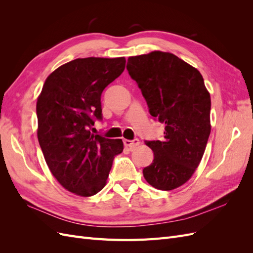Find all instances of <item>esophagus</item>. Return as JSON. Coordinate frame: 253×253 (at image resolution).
Here are the masks:
<instances>
[{"label": "esophagus", "instance_id": "34e87169", "mask_svg": "<svg viewBox=\"0 0 253 253\" xmlns=\"http://www.w3.org/2000/svg\"><path fill=\"white\" fill-rule=\"evenodd\" d=\"M139 143H140V141H139V139H137V138H135V139H133V140L124 139V144L126 145V147H128L131 150H133L134 148H136L137 145H139Z\"/></svg>", "mask_w": 253, "mask_h": 253}]
</instances>
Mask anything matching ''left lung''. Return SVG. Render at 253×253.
<instances>
[{
    "mask_svg": "<svg viewBox=\"0 0 253 253\" xmlns=\"http://www.w3.org/2000/svg\"><path fill=\"white\" fill-rule=\"evenodd\" d=\"M126 70L149 112L165 126L162 140L145 141L154 159L142 173L158 190L188 181L200 165L211 131L210 94L196 68L170 52L129 57Z\"/></svg>",
    "mask_w": 253,
    "mask_h": 253,
    "instance_id": "left-lung-1",
    "label": "left lung"
}]
</instances>
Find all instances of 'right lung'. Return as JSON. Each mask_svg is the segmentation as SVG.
<instances>
[{"label": "right lung", "instance_id": "1", "mask_svg": "<svg viewBox=\"0 0 253 253\" xmlns=\"http://www.w3.org/2000/svg\"><path fill=\"white\" fill-rule=\"evenodd\" d=\"M126 59L84 58L51 73L37 101L38 139L50 172L66 190L80 196L105 186L121 139L90 133L102 120L103 89L125 71Z\"/></svg>", "mask_w": 253, "mask_h": 253}]
</instances>
